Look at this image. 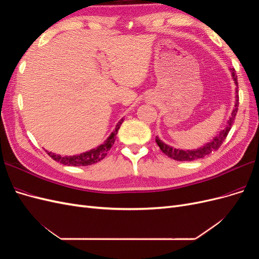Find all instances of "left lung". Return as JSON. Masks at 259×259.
<instances>
[{
    "label": "left lung",
    "instance_id": "obj_1",
    "mask_svg": "<svg viewBox=\"0 0 259 259\" xmlns=\"http://www.w3.org/2000/svg\"><path fill=\"white\" fill-rule=\"evenodd\" d=\"M230 70H231V75L233 77V81L238 86V76L236 74V71H234V69H230ZM238 107H239V92H238V88H237L236 89V105H234V108L231 112V116L229 117L228 122H227L225 130L219 132V134L216 137H214V139L211 140V142L205 144L201 148L195 149V150H182V149L173 148L166 144H164L162 140L159 139V137H155V142L160 147L161 151L163 153H165L168 158L174 159L176 161H194V160H199V159L204 158V156L210 154L211 152H215L216 150H218L219 147H221L223 145V143L225 142L227 135H228V133L231 130L232 125L234 123V120H236Z\"/></svg>",
    "mask_w": 259,
    "mask_h": 259
}]
</instances>
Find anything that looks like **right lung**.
I'll list each match as a JSON object with an SVG mask.
<instances>
[{"mask_svg": "<svg viewBox=\"0 0 259 259\" xmlns=\"http://www.w3.org/2000/svg\"><path fill=\"white\" fill-rule=\"evenodd\" d=\"M123 121H124V119L122 117V119L119 121V123L116 124L115 130L111 133V135L106 139V142L103 145L98 146L95 149H92V150H90V151H86V152H83L81 154H76V155H69V156L68 155L61 156L59 154H55L48 150H46V152H48V154L53 160L64 164V165H68V166L92 165V164H95V163L101 161L107 155V152L110 150L112 145L114 144L115 135L117 134V131H119Z\"/></svg>", "mask_w": 259, "mask_h": 259, "instance_id": "obj_1", "label": "right lung"}]
</instances>
